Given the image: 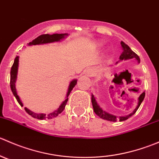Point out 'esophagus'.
<instances>
[{"label": "esophagus", "mask_w": 159, "mask_h": 159, "mask_svg": "<svg viewBox=\"0 0 159 159\" xmlns=\"http://www.w3.org/2000/svg\"><path fill=\"white\" fill-rule=\"evenodd\" d=\"M91 71H90V70H89H89H88V75H89V76H91V74H90V73H91Z\"/></svg>", "instance_id": "obj_1"}]
</instances>
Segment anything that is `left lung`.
<instances>
[{
    "mask_svg": "<svg viewBox=\"0 0 159 159\" xmlns=\"http://www.w3.org/2000/svg\"><path fill=\"white\" fill-rule=\"evenodd\" d=\"M121 47H122V53H121V55H120V57H119L120 60L122 61V60H127V59L135 58L136 60L138 61V62L140 63V58H139V57L138 56V54H135L133 51H131V49L129 47V45H127V44H126L125 42H123V41H121ZM145 93L143 92L140 96H139L138 105L132 113H131L130 115H127V116L119 117L118 118H117L116 116H115V115H111V114L107 113L106 111L102 110V108H101V107L98 105V104L97 103V101H96L95 98H94V94H91V102H92V106H93V108H94V111L95 112L96 115H97L98 116L100 117L101 118L107 120V121H116L117 120H119L120 121H125V120H127L128 118H130L131 116H132V115L135 113L136 111L139 109V106H140V105L142 104V101H143L144 98H145Z\"/></svg>",
    "mask_w": 159,
    "mask_h": 159,
    "instance_id": "8db88e82",
    "label": "left lung"
}]
</instances>
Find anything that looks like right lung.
I'll use <instances>...</instances> for the list:
<instances>
[{
  "instance_id": "right-lung-1",
  "label": "right lung",
  "mask_w": 159,
  "mask_h": 159,
  "mask_svg": "<svg viewBox=\"0 0 159 159\" xmlns=\"http://www.w3.org/2000/svg\"><path fill=\"white\" fill-rule=\"evenodd\" d=\"M65 36H68V34H41L40 36H38V38H35L34 40L31 41V42L28 43V45H36V44H47V43H51L54 42V41H60L61 40H62L63 38H65ZM19 57L17 56L14 59V64H13L12 67H11V81H10V84H11V89L12 91L13 94L14 95V97L17 99V102L19 103V105L20 106H23V104H22L21 101H20V98L17 95V91H16L15 88V82L16 79H17V69H18V61H19ZM75 84H77V80H73L72 81H70L69 87H68V93H67L66 99L64 101L61 103V105L59 106V108H57V110L54 111L52 113H50L46 115V114H36L34 113L33 111L28 109L27 108H25V110L26 111V112L28 114H29L30 116H32L34 118H38V119L43 120L48 118V119H51V118H55L57 117L59 114L61 113L63 111L64 109L65 108V105H66L67 102L68 100V95L70 93V91H72L73 88L75 87Z\"/></svg>"
}]
</instances>
